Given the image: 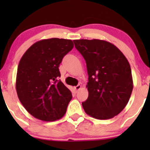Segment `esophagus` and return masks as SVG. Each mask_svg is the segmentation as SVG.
<instances>
[{"label":"esophagus","instance_id":"1","mask_svg":"<svg viewBox=\"0 0 150 150\" xmlns=\"http://www.w3.org/2000/svg\"><path fill=\"white\" fill-rule=\"evenodd\" d=\"M81 87H82V86H81L80 85H77V86H75V87H74V89H75V92H77L79 89H81Z\"/></svg>","mask_w":150,"mask_h":150}]
</instances>
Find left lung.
Instances as JSON below:
<instances>
[{"mask_svg":"<svg viewBox=\"0 0 150 150\" xmlns=\"http://www.w3.org/2000/svg\"><path fill=\"white\" fill-rule=\"evenodd\" d=\"M88 73L85 113L99 120L112 118L128 104L133 88L130 65L116 46L99 39L74 40Z\"/></svg>","mask_w":150,"mask_h":150,"instance_id":"8db88e82","label":"left lung"}]
</instances>
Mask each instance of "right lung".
Instances as JSON below:
<instances>
[{"label": "right lung", "mask_w": 150, "mask_h": 150, "mask_svg": "<svg viewBox=\"0 0 150 150\" xmlns=\"http://www.w3.org/2000/svg\"><path fill=\"white\" fill-rule=\"evenodd\" d=\"M70 39H43L34 43L19 63L16 91L25 109L36 118L54 121L66 112L72 93L58 77L62 59L73 49Z\"/></svg>", "instance_id": "right-lung-1"}]
</instances>
